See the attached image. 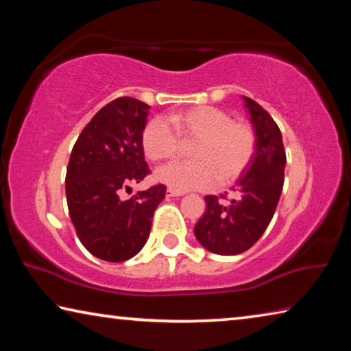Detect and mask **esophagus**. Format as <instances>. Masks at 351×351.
<instances>
[{"mask_svg":"<svg viewBox=\"0 0 351 351\" xmlns=\"http://www.w3.org/2000/svg\"><path fill=\"white\" fill-rule=\"evenodd\" d=\"M184 193H186V192H182V190H176V189H171V187L167 189L169 197H181V195H184Z\"/></svg>","mask_w":351,"mask_h":351,"instance_id":"34e87169","label":"esophagus"}]
</instances>
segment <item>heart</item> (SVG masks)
Masks as SVG:
<instances>
[{"instance_id":"b5f03b06","label":"heart","mask_w":351,"mask_h":351,"mask_svg":"<svg viewBox=\"0 0 351 351\" xmlns=\"http://www.w3.org/2000/svg\"><path fill=\"white\" fill-rule=\"evenodd\" d=\"M165 123L152 119L142 130L141 142L150 161L173 158L181 144L189 145V161H173L159 169L156 178L176 190L207 189L218 181L226 186L239 180L257 150V134L251 123L237 121L228 111L212 105L170 112Z\"/></svg>"}]
</instances>
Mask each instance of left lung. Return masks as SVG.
Returning <instances> with one entry per match:
<instances>
[{
	"label": "left lung",
	"instance_id": "8db88e82",
	"mask_svg": "<svg viewBox=\"0 0 351 351\" xmlns=\"http://www.w3.org/2000/svg\"><path fill=\"white\" fill-rule=\"evenodd\" d=\"M245 100L257 150L230 197L207 195L206 212L193 229L201 245L218 255L241 254L260 240L274 217L285 181L287 153L280 128L263 106L249 97Z\"/></svg>",
	"mask_w": 351,
	"mask_h": 351
}]
</instances>
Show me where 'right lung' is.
Listing matches in <instances>:
<instances>
[{
  "instance_id": "add662e5",
  "label": "right lung",
  "mask_w": 351,
  "mask_h": 351,
  "mask_svg": "<svg viewBox=\"0 0 351 351\" xmlns=\"http://www.w3.org/2000/svg\"><path fill=\"white\" fill-rule=\"evenodd\" d=\"M148 108L134 97L106 104L82 130L68 162L64 187L77 237L94 257L111 263L144 247L165 197L164 184H156L121 199L130 184L150 175L141 142Z\"/></svg>"
}]
</instances>
